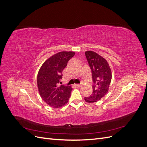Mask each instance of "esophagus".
Listing matches in <instances>:
<instances>
[{"instance_id": "34e87169", "label": "esophagus", "mask_w": 147, "mask_h": 147, "mask_svg": "<svg viewBox=\"0 0 147 147\" xmlns=\"http://www.w3.org/2000/svg\"><path fill=\"white\" fill-rule=\"evenodd\" d=\"M75 86L78 87V88H79V87H80V86H82V84H75Z\"/></svg>"}]
</instances>
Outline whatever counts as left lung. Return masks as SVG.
<instances>
[{"label": "left lung", "instance_id": "obj_1", "mask_svg": "<svg viewBox=\"0 0 147 147\" xmlns=\"http://www.w3.org/2000/svg\"><path fill=\"white\" fill-rule=\"evenodd\" d=\"M85 56L91 69L93 91L90 96L84 97V100L88 103H94L107 93L112 80V72L107 61L97 53L87 51Z\"/></svg>", "mask_w": 147, "mask_h": 147}]
</instances>
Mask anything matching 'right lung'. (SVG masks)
Instances as JSON below:
<instances>
[{
  "label": "right lung",
  "mask_w": 147,
  "mask_h": 147,
  "mask_svg": "<svg viewBox=\"0 0 147 147\" xmlns=\"http://www.w3.org/2000/svg\"><path fill=\"white\" fill-rule=\"evenodd\" d=\"M75 55L72 51H61L52 56L43 64L37 75V86L42 99L50 107L59 108L68 102L72 88L59 86L63 71Z\"/></svg>",
  "instance_id": "right-lung-1"
}]
</instances>
